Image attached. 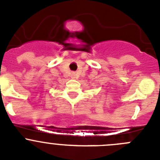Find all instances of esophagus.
I'll list each match as a JSON object with an SVG mask.
<instances>
[{
	"label": "esophagus",
	"mask_w": 160,
	"mask_h": 160,
	"mask_svg": "<svg viewBox=\"0 0 160 160\" xmlns=\"http://www.w3.org/2000/svg\"><path fill=\"white\" fill-rule=\"evenodd\" d=\"M71 77L72 78H74V77H75V73H73V74L71 75Z\"/></svg>",
	"instance_id": "obj_1"
}]
</instances>
